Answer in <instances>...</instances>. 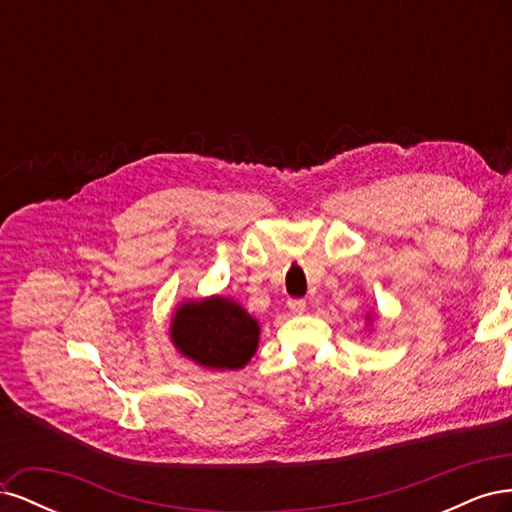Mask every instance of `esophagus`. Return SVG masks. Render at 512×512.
<instances>
[{
    "instance_id": "1",
    "label": "esophagus",
    "mask_w": 512,
    "mask_h": 512,
    "mask_svg": "<svg viewBox=\"0 0 512 512\" xmlns=\"http://www.w3.org/2000/svg\"><path fill=\"white\" fill-rule=\"evenodd\" d=\"M288 309L292 314H303L305 312V301L303 299H290Z\"/></svg>"
}]
</instances>
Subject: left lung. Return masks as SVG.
<instances>
[{
    "label": "left lung",
    "instance_id": "obj_1",
    "mask_svg": "<svg viewBox=\"0 0 512 512\" xmlns=\"http://www.w3.org/2000/svg\"><path fill=\"white\" fill-rule=\"evenodd\" d=\"M374 314H371V312H367V316H365V320H367V324H371V322H374Z\"/></svg>",
    "mask_w": 512,
    "mask_h": 512
}]
</instances>
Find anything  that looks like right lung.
Returning a JSON list of instances; mask_svg holds the SVG:
<instances>
[{
    "mask_svg": "<svg viewBox=\"0 0 512 512\" xmlns=\"http://www.w3.org/2000/svg\"><path fill=\"white\" fill-rule=\"evenodd\" d=\"M168 333L181 356L213 371L245 367L260 342L258 320L222 294L181 301Z\"/></svg>",
    "mask_w": 512,
    "mask_h": 512,
    "instance_id": "right-lung-1",
    "label": "right lung"
}]
</instances>
